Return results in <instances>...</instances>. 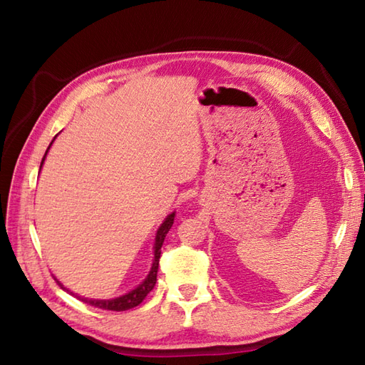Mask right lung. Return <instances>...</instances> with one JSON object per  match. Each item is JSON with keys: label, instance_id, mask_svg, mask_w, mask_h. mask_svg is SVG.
Segmentation results:
<instances>
[{"label": "right lung", "instance_id": "add662e5", "mask_svg": "<svg viewBox=\"0 0 365 365\" xmlns=\"http://www.w3.org/2000/svg\"><path fill=\"white\" fill-rule=\"evenodd\" d=\"M46 152H48V149H46ZM46 152H45V155H46ZM45 155H43V158H42V163L45 160ZM42 163H41V168H42ZM174 216H175V213H170L168 218L165 220V222L161 224L158 232H157V237H155V259H153V263H152V269H150L149 276L144 279V282L141 285H138L135 290H131L130 293L123 294V297L114 298V299H86V298H81V301L88 302V304L94 306V307L105 309V311H115V312L128 311V309L136 307V306L141 304V302L145 299L147 294L152 292L155 284H157V273H158L161 246H163V242H165V237H166V234L169 232V229L173 227Z\"/></svg>", "mask_w": 365, "mask_h": 365}]
</instances>
